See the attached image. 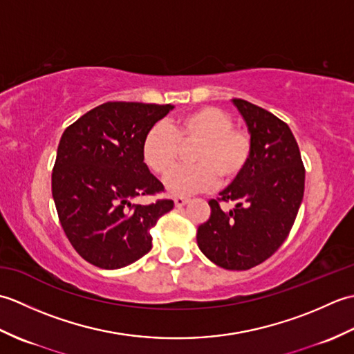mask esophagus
I'll use <instances>...</instances> for the list:
<instances>
[{
  "instance_id": "obj_1",
  "label": "esophagus",
  "mask_w": 354,
  "mask_h": 354,
  "mask_svg": "<svg viewBox=\"0 0 354 354\" xmlns=\"http://www.w3.org/2000/svg\"><path fill=\"white\" fill-rule=\"evenodd\" d=\"M189 201H190V199L185 198V196H176V198H175V205H176V207H183V205H185Z\"/></svg>"
}]
</instances>
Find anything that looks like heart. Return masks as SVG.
Masks as SVG:
<instances>
[{"mask_svg": "<svg viewBox=\"0 0 354 354\" xmlns=\"http://www.w3.org/2000/svg\"><path fill=\"white\" fill-rule=\"evenodd\" d=\"M194 142L189 167L173 170L165 187L173 194H192L213 189L217 179L231 183L250 162L252 140L248 131L232 126V118L221 108L201 106L173 120L169 126L153 124L141 145L142 160L156 175L175 167L179 146Z\"/></svg>", "mask_w": 354, "mask_h": 354, "instance_id": "obj_1", "label": "heart"}]
</instances>
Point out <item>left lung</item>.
<instances>
[{
    "label": "left lung",
    "instance_id": "left-lung-1",
    "mask_svg": "<svg viewBox=\"0 0 354 354\" xmlns=\"http://www.w3.org/2000/svg\"><path fill=\"white\" fill-rule=\"evenodd\" d=\"M252 140L250 162L221 198L208 201L198 246L217 266L246 270L269 259L289 236L304 194L306 170L289 126L257 104L232 99ZM221 201L236 207L223 212Z\"/></svg>",
    "mask_w": 354,
    "mask_h": 354
}]
</instances>
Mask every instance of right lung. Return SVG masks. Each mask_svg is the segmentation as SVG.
<instances>
[{"instance_id":"add662e5","label":"right lung","mask_w":354,"mask_h":354,"mask_svg":"<svg viewBox=\"0 0 354 354\" xmlns=\"http://www.w3.org/2000/svg\"><path fill=\"white\" fill-rule=\"evenodd\" d=\"M171 104L108 102L62 133L51 173L59 221L82 259L120 269L152 250L150 228L173 208L171 199L135 205L132 199L164 192L149 171L141 145Z\"/></svg>"}]
</instances>
